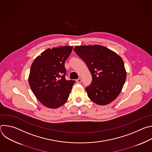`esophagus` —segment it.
<instances>
[{
	"mask_svg": "<svg viewBox=\"0 0 152 152\" xmlns=\"http://www.w3.org/2000/svg\"><path fill=\"white\" fill-rule=\"evenodd\" d=\"M76 81V82H77V83H80V82H82V79H81V78H79V79H77Z\"/></svg>",
	"mask_w": 152,
	"mask_h": 152,
	"instance_id": "34e87169",
	"label": "esophagus"
}]
</instances>
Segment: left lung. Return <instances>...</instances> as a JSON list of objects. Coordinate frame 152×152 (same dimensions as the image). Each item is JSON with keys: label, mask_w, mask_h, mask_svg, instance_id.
I'll list each match as a JSON object with an SVG mask.
<instances>
[{"label": "left lung", "mask_w": 152, "mask_h": 152, "mask_svg": "<svg viewBox=\"0 0 152 152\" xmlns=\"http://www.w3.org/2000/svg\"><path fill=\"white\" fill-rule=\"evenodd\" d=\"M90 70L92 83L85 90L95 103L106 105L121 93L126 79L123 61L115 52L101 45L77 46L74 48Z\"/></svg>", "instance_id": "obj_1"}]
</instances>
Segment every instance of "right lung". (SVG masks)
<instances>
[{
    "instance_id": "1",
    "label": "right lung",
    "mask_w": 152,
    "mask_h": 152,
    "mask_svg": "<svg viewBox=\"0 0 152 152\" xmlns=\"http://www.w3.org/2000/svg\"><path fill=\"white\" fill-rule=\"evenodd\" d=\"M73 50V46L49 48L43 51L32 62L28 81L37 99L44 106L56 109L69 98L73 80L65 79V61Z\"/></svg>"
}]
</instances>
